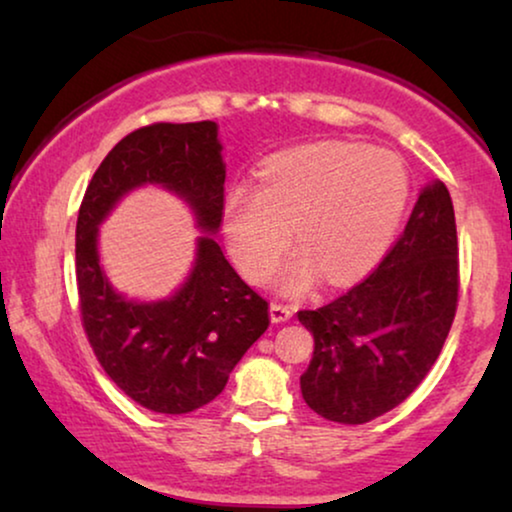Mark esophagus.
<instances>
[{"label":"esophagus","mask_w":512,"mask_h":512,"mask_svg":"<svg viewBox=\"0 0 512 512\" xmlns=\"http://www.w3.org/2000/svg\"><path fill=\"white\" fill-rule=\"evenodd\" d=\"M293 314V307L284 305V303H270V319L275 321V324H282V321H289Z\"/></svg>","instance_id":"34e87169"}]
</instances>
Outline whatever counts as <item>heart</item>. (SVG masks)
I'll return each instance as SVG.
<instances>
[{"label":"heart","instance_id":"1","mask_svg":"<svg viewBox=\"0 0 512 512\" xmlns=\"http://www.w3.org/2000/svg\"><path fill=\"white\" fill-rule=\"evenodd\" d=\"M408 198V170L394 153L352 142L298 146L265 160L256 191L228 193V247L244 275L265 282L289 251L293 228L300 256L286 286L303 289L317 272L345 284L380 261Z\"/></svg>","mask_w":512,"mask_h":512}]
</instances>
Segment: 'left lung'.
<instances>
[{"instance_id":"1","label":"left lung","mask_w":512,"mask_h":512,"mask_svg":"<svg viewBox=\"0 0 512 512\" xmlns=\"http://www.w3.org/2000/svg\"><path fill=\"white\" fill-rule=\"evenodd\" d=\"M459 303L450 191L426 186L380 265L331 303L300 310L314 354L300 377L310 408L338 424L394 410L436 363Z\"/></svg>"}]
</instances>
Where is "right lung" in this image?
I'll list each match as a JSON object with an SVG mask.
<instances>
[{
  "mask_svg": "<svg viewBox=\"0 0 512 512\" xmlns=\"http://www.w3.org/2000/svg\"><path fill=\"white\" fill-rule=\"evenodd\" d=\"M226 165L216 123H151L123 137L97 167L76 221L81 326L114 384L146 410L184 415L214 401L230 370L270 324L268 300L200 237L188 282L170 300L132 303L111 289L97 263V226L116 200L142 184L179 193L216 233Z\"/></svg>",
  "mask_w": 512,
  "mask_h": 512,
  "instance_id": "obj_1",
  "label": "right lung"
}]
</instances>
